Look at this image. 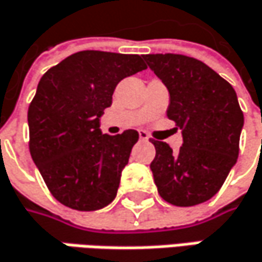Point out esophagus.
I'll return each mask as SVG.
<instances>
[{
    "label": "esophagus",
    "instance_id": "1",
    "mask_svg": "<svg viewBox=\"0 0 262 262\" xmlns=\"http://www.w3.org/2000/svg\"><path fill=\"white\" fill-rule=\"evenodd\" d=\"M139 139H141V141H148L149 136H148V133H146L145 130H139Z\"/></svg>",
    "mask_w": 262,
    "mask_h": 262
}]
</instances>
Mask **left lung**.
I'll return each mask as SVG.
<instances>
[{
    "label": "left lung",
    "instance_id": "8db88e82",
    "mask_svg": "<svg viewBox=\"0 0 262 262\" xmlns=\"http://www.w3.org/2000/svg\"><path fill=\"white\" fill-rule=\"evenodd\" d=\"M146 65L169 90V120L182 132L178 152L151 141L149 167L159 194L175 206H195L212 199L238 157L243 113L228 81L203 62L182 54H144Z\"/></svg>",
    "mask_w": 262,
    "mask_h": 262
}]
</instances>
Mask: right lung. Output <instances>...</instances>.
I'll list each match as a JSON object with an SVG mask.
<instances>
[{
  "label": "right lung",
  "mask_w": 262,
  "mask_h": 262,
  "mask_svg": "<svg viewBox=\"0 0 262 262\" xmlns=\"http://www.w3.org/2000/svg\"><path fill=\"white\" fill-rule=\"evenodd\" d=\"M139 54L78 52L47 71L28 110L29 151L57 202L98 210L117 195L136 130L103 135L100 117L116 85L145 70Z\"/></svg>",
  "instance_id": "right-lung-1"
}]
</instances>
